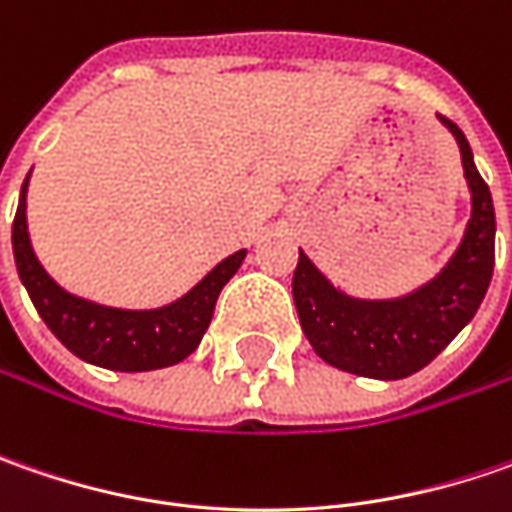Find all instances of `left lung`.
I'll list each match as a JSON object with an SVG mask.
<instances>
[{
	"label": "left lung",
	"instance_id": "1",
	"mask_svg": "<svg viewBox=\"0 0 512 512\" xmlns=\"http://www.w3.org/2000/svg\"><path fill=\"white\" fill-rule=\"evenodd\" d=\"M439 119L462 150L473 213L462 245L433 282L402 299H353L330 285L299 250L293 273L299 322L313 350L339 370L384 382L413 376L459 336L490 287L496 262V213L490 187L473 165V150L462 130L444 116Z\"/></svg>",
	"mask_w": 512,
	"mask_h": 512
}]
</instances>
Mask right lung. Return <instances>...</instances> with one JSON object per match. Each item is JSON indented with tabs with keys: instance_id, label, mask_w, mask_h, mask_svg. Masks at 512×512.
I'll list each match as a JSON object with an SVG mask.
<instances>
[{
	"instance_id": "obj_1",
	"label": "right lung",
	"mask_w": 512,
	"mask_h": 512,
	"mask_svg": "<svg viewBox=\"0 0 512 512\" xmlns=\"http://www.w3.org/2000/svg\"><path fill=\"white\" fill-rule=\"evenodd\" d=\"M28 179L22 185L16 219H13V259L30 302L39 310L42 322L50 327V333L82 362L122 370V373L159 370L187 359L202 342L213 319L216 299L222 287L230 282V276L245 262L247 250H236L233 256L222 259L199 285L165 307L122 310V307L96 305L62 290L45 273V267L39 265L30 247L28 216H25Z\"/></svg>"
}]
</instances>
